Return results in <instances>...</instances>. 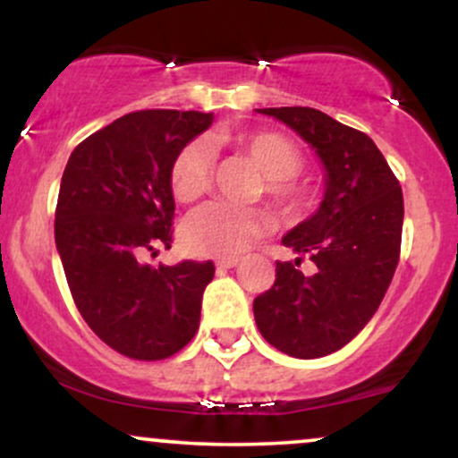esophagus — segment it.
<instances>
[{"instance_id": "obj_1", "label": "esophagus", "mask_w": 458, "mask_h": 458, "mask_svg": "<svg viewBox=\"0 0 458 458\" xmlns=\"http://www.w3.org/2000/svg\"><path fill=\"white\" fill-rule=\"evenodd\" d=\"M239 265V259H219L217 260V269H233V267Z\"/></svg>"}]
</instances>
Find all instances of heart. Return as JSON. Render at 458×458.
I'll use <instances>...</instances> for the list:
<instances>
[{"mask_svg":"<svg viewBox=\"0 0 458 458\" xmlns=\"http://www.w3.org/2000/svg\"><path fill=\"white\" fill-rule=\"evenodd\" d=\"M219 144L243 155L262 174L267 202L284 219L301 217L314 204V189L297 174L303 167V155L295 141L276 131H245L219 138ZM213 181V155L202 141H189L176 152L170 167V187L178 202L193 204L207 196ZM260 211L211 204L189 219L185 243L193 254L213 259H233L250 247L265 228Z\"/></svg>","mask_w":458,"mask_h":458,"instance_id":"1","label":"heart"}]
</instances>
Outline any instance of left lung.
Here are the masks:
<instances>
[{"instance_id":"obj_1","label":"left lung","mask_w":458,"mask_h":458,"mask_svg":"<svg viewBox=\"0 0 458 458\" xmlns=\"http://www.w3.org/2000/svg\"><path fill=\"white\" fill-rule=\"evenodd\" d=\"M259 112L295 129L327 170L318 213L282 239L297 259L277 260L273 286L254 299L262 338L282 353L314 360L351 343L386 297L401 259L403 189L361 131L312 107ZM306 258L312 276L298 269Z\"/></svg>"}]
</instances>
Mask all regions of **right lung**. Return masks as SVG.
Listing matches in <instances>:
<instances>
[{
    "instance_id": "obj_1",
    "label": "right lung",
    "mask_w": 458,
    "mask_h": 458,
    "mask_svg": "<svg viewBox=\"0 0 458 458\" xmlns=\"http://www.w3.org/2000/svg\"><path fill=\"white\" fill-rule=\"evenodd\" d=\"M213 114L131 112L72 150L55 207V245L72 301L94 334L140 361L172 357L196 335L211 260L150 267L172 247L176 152Z\"/></svg>"
}]
</instances>
